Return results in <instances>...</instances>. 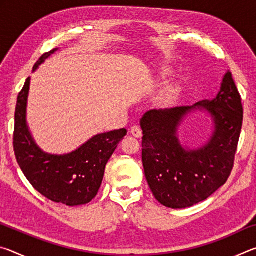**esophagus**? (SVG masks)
Segmentation results:
<instances>
[{
  "label": "esophagus",
  "instance_id": "1",
  "mask_svg": "<svg viewBox=\"0 0 256 256\" xmlns=\"http://www.w3.org/2000/svg\"><path fill=\"white\" fill-rule=\"evenodd\" d=\"M130 132H131L132 136H136V138H141L142 136V130L140 128V126H138V125H133L131 130H130Z\"/></svg>",
  "mask_w": 256,
  "mask_h": 256
}]
</instances>
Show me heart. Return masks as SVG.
<instances>
[{"mask_svg":"<svg viewBox=\"0 0 256 256\" xmlns=\"http://www.w3.org/2000/svg\"><path fill=\"white\" fill-rule=\"evenodd\" d=\"M170 71L168 68H162V71L159 72V78L160 79H166V78L170 76ZM180 92V86L177 84H170L164 88V92H162L159 97V100L162 104H170L174 99L176 98L177 94Z\"/></svg>","mask_w":256,"mask_h":256,"instance_id":"obj_1","label":"heart"}]
</instances>
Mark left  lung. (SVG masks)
<instances>
[{
	"instance_id": "1",
	"label": "left lung",
	"mask_w": 256,
	"mask_h": 256,
	"mask_svg": "<svg viewBox=\"0 0 256 256\" xmlns=\"http://www.w3.org/2000/svg\"><path fill=\"white\" fill-rule=\"evenodd\" d=\"M202 108L214 120L215 131L206 146L186 150L176 130L186 114ZM242 124V98L229 71L212 100L146 112L141 118L142 162L156 200L172 209H183L204 201L222 188L232 170Z\"/></svg>"
}]
</instances>
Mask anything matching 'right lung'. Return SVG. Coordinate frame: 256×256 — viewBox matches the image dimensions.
<instances>
[{
	"label": "right lung",
	"instance_id": "obj_1",
	"mask_svg": "<svg viewBox=\"0 0 256 256\" xmlns=\"http://www.w3.org/2000/svg\"><path fill=\"white\" fill-rule=\"evenodd\" d=\"M58 48L40 56L32 71ZM30 78L18 94L14 114V149L21 170L42 196L48 200L74 206L89 203L97 196L106 164L126 136L125 128L97 134L68 154H50L34 144L26 114Z\"/></svg>",
	"mask_w": 256,
	"mask_h": 256
}]
</instances>
